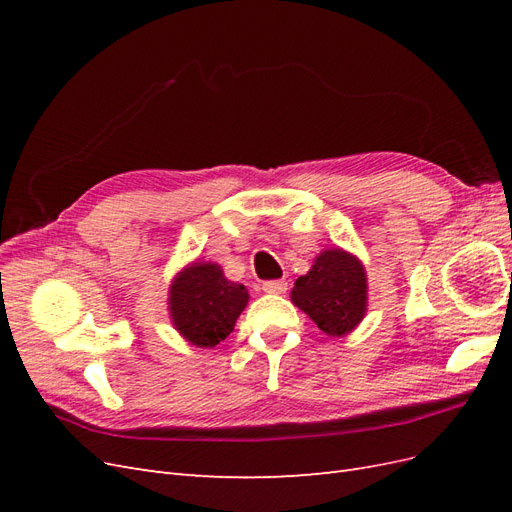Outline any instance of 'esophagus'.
Returning a JSON list of instances; mask_svg holds the SVG:
<instances>
[{
  "mask_svg": "<svg viewBox=\"0 0 512 512\" xmlns=\"http://www.w3.org/2000/svg\"><path fill=\"white\" fill-rule=\"evenodd\" d=\"M286 288H288V284L284 280H271V282L262 284V290L269 294H282V292H286Z\"/></svg>",
  "mask_w": 512,
  "mask_h": 512,
  "instance_id": "34e87169",
  "label": "esophagus"
}]
</instances>
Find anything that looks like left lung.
Instances as JSON below:
<instances>
[{"label":"left lung","mask_w":512,"mask_h":512,"mask_svg":"<svg viewBox=\"0 0 512 512\" xmlns=\"http://www.w3.org/2000/svg\"><path fill=\"white\" fill-rule=\"evenodd\" d=\"M292 303L331 337L348 335L367 312V275L342 247L324 250L290 292Z\"/></svg>","instance_id":"obj_1"}]
</instances>
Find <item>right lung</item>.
I'll use <instances>...</instances> for the list:
<instances>
[{"instance_id":"add662e5","label":"right lung","mask_w":512,"mask_h":512,"mask_svg":"<svg viewBox=\"0 0 512 512\" xmlns=\"http://www.w3.org/2000/svg\"><path fill=\"white\" fill-rule=\"evenodd\" d=\"M247 299V288L226 280L220 265L192 262L170 284L168 312L181 337L198 348H213L235 329Z\"/></svg>"}]
</instances>
